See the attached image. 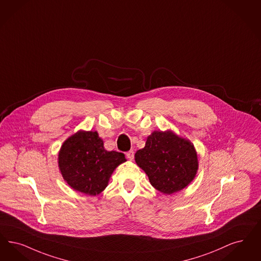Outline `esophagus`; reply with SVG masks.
I'll list each match as a JSON object with an SVG mask.
<instances>
[{
  "instance_id": "1",
  "label": "esophagus",
  "mask_w": 261,
  "mask_h": 261,
  "mask_svg": "<svg viewBox=\"0 0 261 261\" xmlns=\"http://www.w3.org/2000/svg\"><path fill=\"white\" fill-rule=\"evenodd\" d=\"M126 157L129 159V160H133L134 158V150H129L126 152Z\"/></svg>"
}]
</instances>
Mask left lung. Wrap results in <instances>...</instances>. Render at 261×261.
Here are the masks:
<instances>
[{
    "label": "left lung",
    "instance_id": "8db88e82",
    "mask_svg": "<svg viewBox=\"0 0 261 261\" xmlns=\"http://www.w3.org/2000/svg\"><path fill=\"white\" fill-rule=\"evenodd\" d=\"M153 188L163 194H173L188 187L196 176L198 159L194 146L172 131H153L146 146L135 153Z\"/></svg>",
    "mask_w": 261,
    "mask_h": 261
}]
</instances>
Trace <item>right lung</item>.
I'll list each match as a JSON object with an SVG mask.
<instances>
[{
    "mask_svg": "<svg viewBox=\"0 0 261 261\" xmlns=\"http://www.w3.org/2000/svg\"><path fill=\"white\" fill-rule=\"evenodd\" d=\"M125 161L123 153L105 149L96 131H77L63 143L58 154L63 178L74 190L91 196L107 188L115 168Z\"/></svg>",
    "mask_w": 261,
    "mask_h": 261,
    "instance_id": "1",
    "label": "right lung"
}]
</instances>
